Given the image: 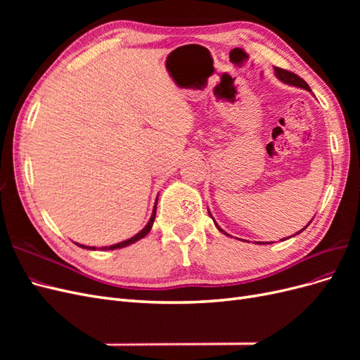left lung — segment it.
Here are the masks:
<instances>
[{"label":"left lung","instance_id":"1","mask_svg":"<svg viewBox=\"0 0 360 360\" xmlns=\"http://www.w3.org/2000/svg\"><path fill=\"white\" fill-rule=\"evenodd\" d=\"M275 72H276V73H275V75H276V78H278L281 82L288 84V85H294V86H299V89H303V90H308V91H311L309 85H308L307 82H304V81L300 78V76H297L296 73L288 72V70H284V69H281V68H275ZM209 214H210V217L213 219V216H212V213H210V212H209ZM312 219H314V217H312ZM213 222H214V219H213ZM309 224H311V221H309ZM309 224H308V225H309ZM214 225H216V228H217V230H219L221 233H224L225 236H230L228 233H225V231L222 230V228H221L219 225H217L216 222H214ZM308 225H307V226H308ZM307 226H303L299 233L292 234V236H297V234H300V233H302ZM287 238H290V237H287ZM287 238H284V240H287ZM281 240H282V238H281ZM267 243H269V242H267ZM270 243H274V242H270ZM258 245H264V243L258 242Z\"/></svg>","mask_w":360,"mask_h":360}]
</instances>
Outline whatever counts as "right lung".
Here are the masks:
<instances>
[{"label":"right lung","instance_id":"add662e5","mask_svg":"<svg viewBox=\"0 0 360 360\" xmlns=\"http://www.w3.org/2000/svg\"><path fill=\"white\" fill-rule=\"evenodd\" d=\"M156 207H158V198H156V202H155V207H153V213H151V217H150V221L147 222V225L143 228V230H141L139 233H136L134 237H130V238H127V240H124V242H120V243H115V245H111V246H102V248H99L101 250H114V249H122V248H126V246H129V245H132V243H136L138 240H141V238H144L148 233H150V230H151V226H153V222H155V217H156ZM76 246H79V248H82V249H90V250H96L97 248L96 246H85V245H79V243H75Z\"/></svg>","mask_w":360,"mask_h":360}]
</instances>
